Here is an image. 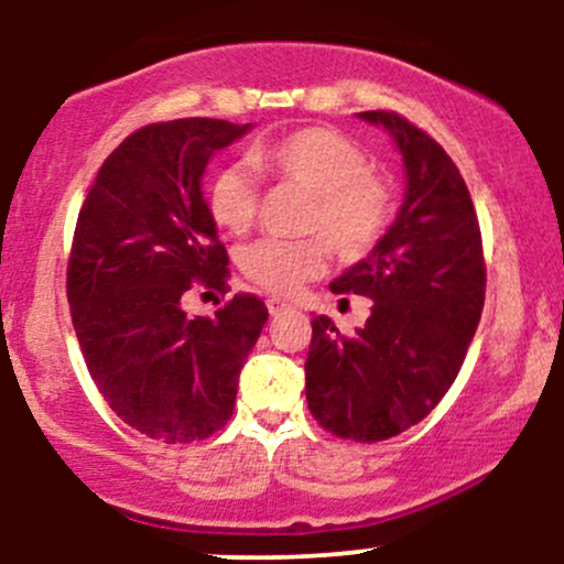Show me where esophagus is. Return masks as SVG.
I'll use <instances>...</instances> for the list:
<instances>
[{
    "label": "esophagus",
    "instance_id": "obj_1",
    "mask_svg": "<svg viewBox=\"0 0 564 564\" xmlns=\"http://www.w3.org/2000/svg\"><path fill=\"white\" fill-rule=\"evenodd\" d=\"M268 310H270V315H281V313H286V310H291V304L283 302V300H278V296H270Z\"/></svg>",
    "mask_w": 564,
    "mask_h": 564
}]
</instances>
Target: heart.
Returning a JSON list of instances; mask_svg holds the SVG:
<instances>
[{
	"instance_id": "heart-1",
	"label": "heart",
	"mask_w": 564,
	"mask_h": 564,
	"mask_svg": "<svg viewBox=\"0 0 564 564\" xmlns=\"http://www.w3.org/2000/svg\"><path fill=\"white\" fill-rule=\"evenodd\" d=\"M249 161L260 174L310 193L313 204L304 212L302 228L323 232L345 260L371 251L390 223V191L368 172L366 153L336 129L310 127L262 142ZM206 206L223 230H249L260 209V191L249 166H223L212 180ZM326 241L318 236L260 238L241 251V270L273 294H294L326 268Z\"/></svg>"
}]
</instances>
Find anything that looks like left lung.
Listing matches in <instances>:
<instances>
[{
    "instance_id": "8db88e82",
    "label": "left lung",
    "mask_w": 564,
    "mask_h": 564,
    "mask_svg": "<svg viewBox=\"0 0 564 564\" xmlns=\"http://www.w3.org/2000/svg\"><path fill=\"white\" fill-rule=\"evenodd\" d=\"M403 156L398 215L366 260L332 281L371 300L352 336L313 318L304 364L310 413L334 435L379 443L419 424L451 390L485 302L480 225L464 177L422 129L390 111L358 113Z\"/></svg>"
}]
</instances>
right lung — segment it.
<instances>
[{
  "mask_svg": "<svg viewBox=\"0 0 564 564\" xmlns=\"http://www.w3.org/2000/svg\"><path fill=\"white\" fill-rule=\"evenodd\" d=\"M251 132L177 119L129 134L97 172L68 262V304L89 377L116 416L153 440L193 443L232 416L238 377L268 307L236 294L187 315L191 283L225 291L228 254L204 198L212 156Z\"/></svg>",
  "mask_w": 564,
  "mask_h": 564,
  "instance_id": "obj_1",
  "label": "right lung"
}]
</instances>
